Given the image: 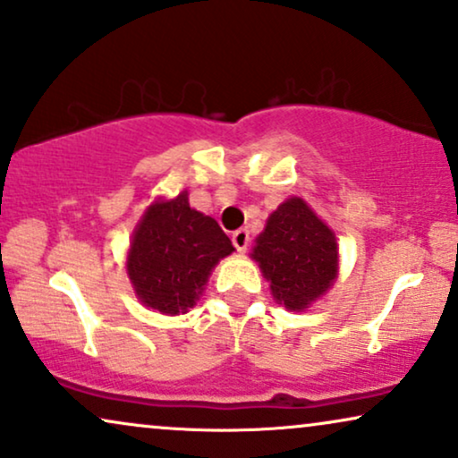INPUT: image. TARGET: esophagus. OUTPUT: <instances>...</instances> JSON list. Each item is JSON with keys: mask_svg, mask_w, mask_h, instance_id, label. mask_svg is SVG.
Returning a JSON list of instances; mask_svg holds the SVG:
<instances>
[{"mask_svg": "<svg viewBox=\"0 0 458 458\" xmlns=\"http://www.w3.org/2000/svg\"><path fill=\"white\" fill-rule=\"evenodd\" d=\"M231 242H233V246L238 248V252H244L248 250V244H250V233H248L246 229H238L233 231V235H231Z\"/></svg>", "mask_w": 458, "mask_h": 458, "instance_id": "esophagus-1", "label": "esophagus"}]
</instances>
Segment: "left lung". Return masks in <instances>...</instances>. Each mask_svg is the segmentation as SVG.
Listing matches in <instances>:
<instances>
[{
	"label": "left lung",
	"mask_w": 458,
	"mask_h": 458,
	"mask_svg": "<svg viewBox=\"0 0 458 458\" xmlns=\"http://www.w3.org/2000/svg\"><path fill=\"white\" fill-rule=\"evenodd\" d=\"M250 259L289 312H306L329 293L340 272L335 233L301 197H289L269 214Z\"/></svg>",
	"instance_id": "8db88e82"
}]
</instances>
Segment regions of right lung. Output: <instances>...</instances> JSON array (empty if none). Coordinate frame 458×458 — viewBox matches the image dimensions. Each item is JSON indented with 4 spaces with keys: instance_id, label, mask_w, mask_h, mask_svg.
<instances>
[{
    "instance_id": "add662e5",
    "label": "right lung",
    "mask_w": 458,
    "mask_h": 458,
    "mask_svg": "<svg viewBox=\"0 0 458 458\" xmlns=\"http://www.w3.org/2000/svg\"><path fill=\"white\" fill-rule=\"evenodd\" d=\"M233 250L216 220L191 208L189 191H182L146 208L127 248V276L142 306L167 316L186 314L212 269Z\"/></svg>"
}]
</instances>
